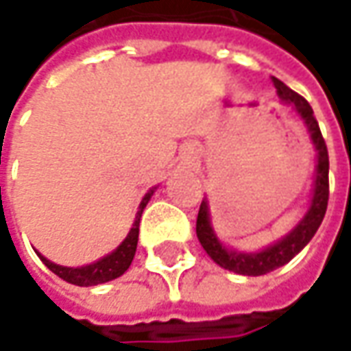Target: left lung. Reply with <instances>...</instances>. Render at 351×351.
I'll list each match as a JSON object with an SVG mask.
<instances>
[{"label": "left lung", "mask_w": 351, "mask_h": 351, "mask_svg": "<svg viewBox=\"0 0 351 351\" xmlns=\"http://www.w3.org/2000/svg\"><path fill=\"white\" fill-rule=\"evenodd\" d=\"M272 83L278 95H280V99L284 103L293 104L297 114L303 118V122L308 128V134H311V139H313L315 149H317V157H319L315 190H313V198H311V208L305 213V217L297 223L295 229L289 235H285L282 241L274 243L272 247L264 248L260 252H237V250L225 248L213 233L212 223H210V212H208V202L204 199L199 204L196 235H198L202 247L215 264H219L225 270L243 274V276H262V274L272 272L276 268L287 264L297 252H301L307 247L308 241L315 237L317 229L322 223V217L326 213V206H328V149H326L324 138L320 134L319 122L313 114V108L301 95L291 91L280 79L272 77Z\"/></svg>", "instance_id": "1"}]
</instances>
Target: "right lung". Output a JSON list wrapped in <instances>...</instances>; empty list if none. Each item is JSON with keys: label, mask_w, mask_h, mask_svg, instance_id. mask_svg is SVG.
Segmentation results:
<instances>
[{"label": "right lung", "mask_w": 351, "mask_h": 351, "mask_svg": "<svg viewBox=\"0 0 351 351\" xmlns=\"http://www.w3.org/2000/svg\"><path fill=\"white\" fill-rule=\"evenodd\" d=\"M153 190H149L141 204H139V212L136 213V221L132 225L128 237L122 241V245L116 248L114 252H110L108 256L97 260L93 264H87V266H79V268H67V266H58L54 262L46 260L43 254H38L43 262L56 274L60 276L62 280H66L67 284L73 285H83V287H89V285H99L104 284V282H110V280H116L120 278L122 274L126 272L134 260V254H136V248H138V235H139V217H141V212L143 208L147 206V202L152 198Z\"/></svg>", "instance_id": "right-lung-1"}]
</instances>
